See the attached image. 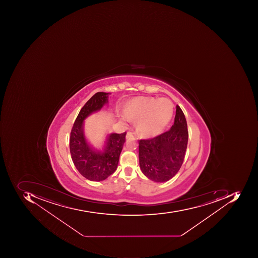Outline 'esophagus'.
Wrapping results in <instances>:
<instances>
[{
    "mask_svg": "<svg viewBox=\"0 0 258 258\" xmlns=\"http://www.w3.org/2000/svg\"><path fill=\"white\" fill-rule=\"evenodd\" d=\"M126 140H137V138H136L135 136L133 135V133H131V132H128L126 134Z\"/></svg>",
    "mask_w": 258,
    "mask_h": 258,
    "instance_id": "1",
    "label": "esophagus"
}]
</instances>
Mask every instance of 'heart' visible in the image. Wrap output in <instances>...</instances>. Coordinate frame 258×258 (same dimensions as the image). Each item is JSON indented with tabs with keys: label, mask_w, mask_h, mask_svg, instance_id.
Returning <instances> with one entry per match:
<instances>
[{
	"label": "heart",
	"mask_w": 258,
	"mask_h": 258,
	"mask_svg": "<svg viewBox=\"0 0 258 258\" xmlns=\"http://www.w3.org/2000/svg\"><path fill=\"white\" fill-rule=\"evenodd\" d=\"M124 119H137V130L143 137H155L166 128L173 115V105L167 98H138L128 103Z\"/></svg>",
	"instance_id": "obj_1"
}]
</instances>
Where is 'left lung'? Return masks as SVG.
<instances>
[{"label": "left lung", "instance_id": "obj_1", "mask_svg": "<svg viewBox=\"0 0 258 258\" xmlns=\"http://www.w3.org/2000/svg\"><path fill=\"white\" fill-rule=\"evenodd\" d=\"M187 140V121L177 105L170 130L154 138L140 140L139 160L143 174L155 182L167 181L174 177L184 162Z\"/></svg>", "mask_w": 258, "mask_h": 258}]
</instances>
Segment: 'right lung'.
<instances>
[{"label":"right lung","mask_w":258,"mask_h":258,"mask_svg":"<svg viewBox=\"0 0 258 258\" xmlns=\"http://www.w3.org/2000/svg\"><path fill=\"white\" fill-rule=\"evenodd\" d=\"M108 93L98 92L84 105L74 121L70 139V151L74 164L80 174L91 181H101L115 171L120 153L125 142V133H111L107 137L102 151L95 150L87 141L84 121L108 103Z\"/></svg>","instance_id":"1"}]
</instances>
